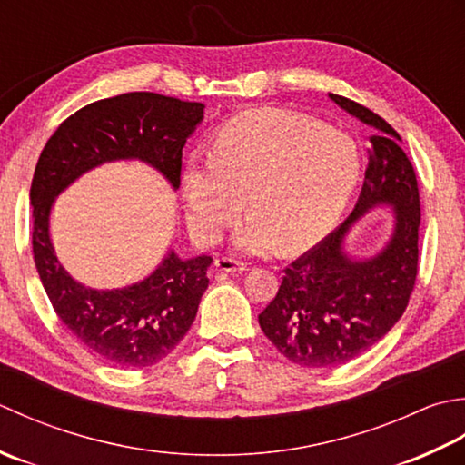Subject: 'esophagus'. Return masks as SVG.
I'll list each match as a JSON object with an SVG mask.
<instances>
[{
  "mask_svg": "<svg viewBox=\"0 0 465 465\" xmlns=\"http://www.w3.org/2000/svg\"><path fill=\"white\" fill-rule=\"evenodd\" d=\"M214 264H216V269H221L224 272H242V271L249 269V264L242 262V261H236L232 257H221V259L214 261Z\"/></svg>",
  "mask_w": 465,
  "mask_h": 465,
  "instance_id": "obj_1",
  "label": "esophagus"
}]
</instances>
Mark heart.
<instances>
[{
	"label": "heart",
	"instance_id": "obj_1",
	"mask_svg": "<svg viewBox=\"0 0 465 465\" xmlns=\"http://www.w3.org/2000/svg\"><path fill=\"white\" fill-rule=\"evenodd\" d=\"M359 173V150L345 132L291 110H246L216 132L211 160H188V229L198 242H214L239 219L246 196L252 219L236 244L301 252L333 229Z\"/></svg>",
	"mask_w": 465,
	"mask_h": 465
}]
</instances>
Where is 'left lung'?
Listing matches in <instances>:
<instances>
[{
  "mask_svg": "<svg viewBox=\"0 0 465 465\" xmlns=\"http://www.w3.org/2000/svg\"><path fill=\"white\" fill-rule=\"evenodd\" d=\"M329 96L375 128L363 191L345 223L289 264L279 292L259 315L279 353L309 369L343 365L371 349L403 315L418 277L420 188L401 138L361 104ZM377 203L394 206V236L375 258L353 262L342 251L344 234Z\"/></svg>",
  "mask_w": 465,
  "mask_h": 465,
  "instance_id": "obj_1",
  "label": "left lung"
}]
</instances>
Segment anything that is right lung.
Listing matches in <instances>:
<instances>
[{"label": "right lung", "mask_w": 465, "mask_h": 465, "mask_svg": "<svg viewBox=\"0 0 465 465\" xmlns=\"http://www.w3.org/2000/svg\"><path fill=\"white\" fill-rule=\"evenodd\" d=\"M204 104L154 92L92 102L54 132L35 164L32 246L45 295L65 329L104 361L142 369L163 361L188 333L208 287L213 259L183 261L170 251L158 269L126 289L96 291L64 271L50 241L54 198L90 168L138 158L180 186L183 148L204 116Z\"/></svg>", "instance_id": "obj_1"}]
</instances>
